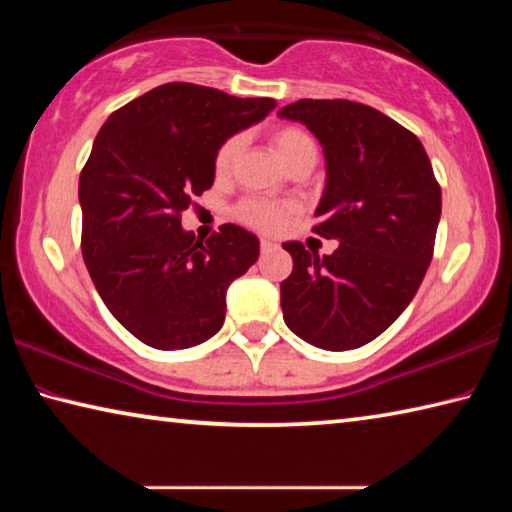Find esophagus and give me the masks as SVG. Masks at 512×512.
<instances>
[{"label": "esophagus", "mask_w": 512, "mask_h": 512, "mask_svg": "<svg viewBox=\"0 0 512 512\" xmlns=\"http://www.w3.org/2000/svg\"><path fill=\"white\" fill-rule=\"evenodd\" d=\"M259 246H262V253H268V250H275L277 248V244H275L273 239H262V244H259Z\"/></svg>", "instance_id": "esophagus-1"}]
</instances>
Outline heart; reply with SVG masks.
I'll return each mask as SVG.
<instances>
[{
  "instance_id": "1",
  "label": "heart",
  "mask_w": 512,
  "mask_h": 512,
  "mask_svg": "<svg viewBox=\"0 0 512 512\" xmlns=\"http://www.w3.org/2000/svg\"><path fill=\"white\" fill-rule=\"evenodd\" d=\"M271 144L284 164L296 160L300 153L316 151L314 140H311L305 131H300V128H296V126L275 128V131L271 133ZM239 151H241L239 135H232L230 140H225L219 146V151H216V155H214L216 176H228L239 158ZM291 210L293 207H289V205H273L268 201H259V198H250V201H244L239 205L237 216L241 221L253 225V228H257V230L277 232V230H282L284 223H287V216L291 214Z\"/></svg>"
}]
</instances>
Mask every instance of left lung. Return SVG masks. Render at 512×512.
<instances>
[{
  "instance_id": "1",
  "label": "left lung",
  "mask_w": 512,
  "mask_h": 512,
  "mask_svg": "<svg viewBox=\"0 0 512 512\" xmlns=\"http://www.w3.org/2000/svg\"><path fill=\"white\" fill-rule=\"evenodd\" d=\"M305 124L325 153L323 216L314 232L339 248L320 257L282 248L293 271L280 284L284 323L316 348H361L409 307L433 255L440 185L418 137L395 119L345 99H300L280 112Z\"/></svg>"
}]
</instances>
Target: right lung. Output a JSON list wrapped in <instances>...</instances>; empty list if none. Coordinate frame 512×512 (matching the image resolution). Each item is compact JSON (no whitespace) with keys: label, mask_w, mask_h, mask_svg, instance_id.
Segmentation results:
<instances>
[{"label":"right lung","mask_w":512,"mask_h":512,"mask_svg":"<svg viewBox=\"0 0 512 512\" xmlns=\"http://www.w3.org/2000/svg\"><path fill=\"white\" fill-rule=\"evenodd\" d=\"M275 99L167 83L112 112L81 171V250L101 300L135 339L185 350L225 320V291L259 257L235 223L205 241L180 214L214 183V155Z\"/></svg>","instance_id":"add662e5"}]
</instances>
